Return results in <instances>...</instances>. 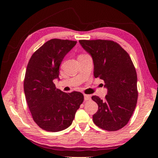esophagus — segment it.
<instances>
[{
  "label": "esophagus",
  "mask_w": 158,
  "mask_h": 158,
  "mask_svg": "<svg viewBox=\"0 0 158 158\" xmlns=\"http://www.w3.org/2000/svg\"><path fill=\"white\" fill-rule=\"evenodd\" d=\"M84 100L85 101H89L90 100V95H84Z\"/></svg>",
  "instance_id": "34e87169"
}]
</instances>
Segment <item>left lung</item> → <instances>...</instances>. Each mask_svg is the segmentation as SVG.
Listing matches in <instances>:
<instances>
[{"label":"left lung","instance_id":"left-lung-1","mask_svg":"<svg viewBox=\"0 0 158 158\" xmlns=\"http://www.w3.org/2000/svg\"><path fill=\"white\" fill-rule=\"evenodd\" d=\"M82 47L91 56L94 77L104 81L105 99L92 96L98 106L93 116L96 126L116 131L126 125L137 105V76L129 54L111 40H80Z\"/></svg>","mask_w":158,"mask_h":158}]
</instances>
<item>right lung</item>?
<instances>
[{"label": "right lung", "instance_id": "add662e5", "mask_svg": "<svg viewBox=\"0 0 158 158\" xmlns=\"http://www.w3.org/2000/svg\"><path fill=\"white\" fill-rule=\"evenodd\" d=\"M77 42L53 39L47 41L30 58L23 89L29 109L36 124L48 131H60L73 123L83 102L80 92L64 93L56 88L59 69L64 56Z\"/></svg>", "mask_w": 158, "mask_h": 158}]
</instances>
